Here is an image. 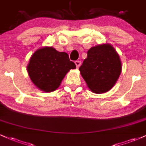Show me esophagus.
Segmentation results:
<instances>
[{"instance_id":"esophagus-1","label":"esophagus","mask_w":146,"mask_h":146,"mask_svg":"<svg viewBox=\"0 0 146 146\" xmlns=\"http://www.w3.org/2000/svg\"><path fill=\"white\" fill-rule=\"evenodd\" d=\"M75 65H76V67L78 68L80 66V65H81V62L77 60V61L75 62Z\"/></svg>"}]
</instances>
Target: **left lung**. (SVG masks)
<instances>
[{
	"label": "left lung",
	"mask_w": 146,
	"mask_h": 146,
	"mask_svg": "<svg viewBox=\"0 0 146 146\" xmlns=\"http://www.w3.org/2000/svg\"><path fill=\"white\" fill-rule=\"evenodd\" d=\"M87 86L93 93H103L113 88L121 71L119 56L110 44L90 48L80 68Z\"/></svg>",
	"instance_id": "8db88e82"
}]
</instances>
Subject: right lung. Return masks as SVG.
I'll use <instances>...</instances> for the list:
<instances>
[{
    "label": "right lung",
    "mask_w": 146,
    "mask_h": 146,
    "mask_svg": "<svg viewBox=\"0 0 146 146\" xmlns=\"http://www.w3.org/2000/svg\"><path fill=\"white\" fill-rule=\"evenodd\" d=\"M75 68L66 53L53 47H44L32 55L27 71L32 82L40 90L49 93L59 87L70 69Z\"/></svg>",
    "instance_id": "right-lung-1"
}]
</instances>
